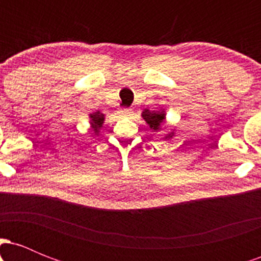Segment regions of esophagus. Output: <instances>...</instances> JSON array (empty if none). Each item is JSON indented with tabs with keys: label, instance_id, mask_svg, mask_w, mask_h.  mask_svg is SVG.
<instances>
[{
	"label": "esophagus",
	"instance_id": "34e87169",
	"mask_svg": "<svg viewBox=\"0 0 261 261\" xmlns=\"http://www.w3.org/2000/svg\"><path fill=\"white\" fill-rule=\"evenodd\" d=\"M120 114L122 116H130L133 115V109H130V108H125V109H122Z\"/></svg>",
	"mask_w": 261,
	"mask_h": 261
}]
</instances>
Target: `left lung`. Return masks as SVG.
<instances>
[{
    "label": "left lung",
    "instance_id": "obj_1",
    "mask_svg": "<svg viewBox=\"0 0 261 261\" xmlns=\"http://www.w3.org/2000/svg\"><path fill=\"white\" fill-rule=\"evenodd\" d=\"M142 118L149 125L151 130L157 131L160 130L161 125L166 120V114H164V110L145 109L142 113Z\"/></svg>",
    "mask_w": 261,
    "mask_h": 261
}]
</instances>
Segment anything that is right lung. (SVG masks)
Returning a JSON list of instances; mask_svg holds the SVG:
<instances>
[{"mask_svg": "<svg viewBox=\"0 0 261 261\" xmlns=\"http://www.w3.org/2000/svg\"><path fill=\"white\" fill-rule=\"evenodd\" d=\"M89 118H91V124H92L93 130H94L95 133H98L104 122V114H101L100 112H95L91 114Z\"/></svg>", "mask_w": 261, "mask_h": 261, "instance_id": "right-lung-1", "label": "right lung"}]
</instances>
